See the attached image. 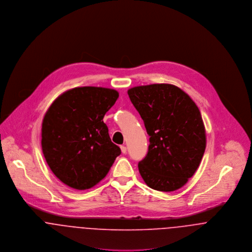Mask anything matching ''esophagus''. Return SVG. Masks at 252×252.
I'll return each mask as SVG.
<instances>
[{
    "mask_svg": "<svg viewBox=\"0 0 252 252\" xmlns=\"http://www.w3.org/2000/svg\"><path fill=\"white\" fill-rule=\"evenodd\" d=\"M121 151L123 154H126V147L125 146H121Z\"/></svg>",
    "mask_w": 252,
    "mask_h": 252,
    "instance_id": "1",
    "label": "esophagus"
}]
</instances>
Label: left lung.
Listing matches in <instances>:
<instances>
[{
	"mask_svg": "<svg viewBox=\"0 0 252 252\" xmlns=\"http://www.w3.org/2000/svg\"><path fill=\"white\" fill-rule=\"evenodd\" d=\"M127 94L150 136L148 155L138 164L141 177L158 191L181 189L194 175L206 149L199 108L175 85L137 86Z\"/></svg>",
	"mask_w": 252,
	"mask_h": 252,
	"instance_id": "8db88e82",
	"label": "left lung"
}]
</instances>
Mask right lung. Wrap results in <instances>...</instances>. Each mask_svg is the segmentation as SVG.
Returning <instances> with one entry per match:
<instances>
[{
    "mask_svg": "<svg viewBox=\"0 0 252 252\" xmlns=\"http://www.w3.org/2000/svg\"><path fill=\"white\" fill-rule=\"evenodd\" d=\"M119 93L103 87H76L52 102L41 126V148L57 178L85 190L108 174L120 148L113 143L103 117Z\"/></svg>",
    "mask_w": 252,
    "mask_h": 252,
    "instance_id": "obj_1",
    "label": "right lung"
}]
</instances>
